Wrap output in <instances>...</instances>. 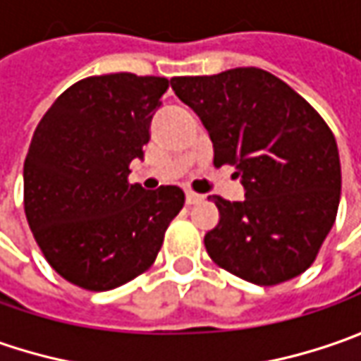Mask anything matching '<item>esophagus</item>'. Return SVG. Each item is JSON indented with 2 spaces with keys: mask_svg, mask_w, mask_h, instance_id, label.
<instances>
[{
  "mask_svg": "<svg viewBox=\"0 0 361 361\" xmlns=\"http://www.w3.org/2000/svg\"><path fill=\"white\" fill-rule=\"evenodd\" d=\"M202 195H199V192H192V190H188L187 192V202L188 204H199V202H202Z\"/></svg>",
  "mask_w": 361,
  "mask_h": 361,
  "instance_id": "1",
  "label": "esophagus"
}]
</instances>
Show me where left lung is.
I'll use <instances>...</instances> for the list:
<instances>
[{
    "mask_svg": "<svg viewBox=\"0 0 361 361\" xmlns=\"http://www.w3.org/2000/svg\"><path fill=\"white\" fill-rule=\"evenodd\" d=\"M171 86L202 120L213 140V164L235 166L245 187V201L209 197L221 215L204 235L209 257L265 287L301 275L315 261L340 204V154L326 120L261 68L178 76Z\"/></svg>",
    "mask_w": 361,
    "mask_h": 361,
    "instance_id": "1",
    "label": "left lung"
}]
</instances>
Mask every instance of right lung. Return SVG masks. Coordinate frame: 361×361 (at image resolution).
<instances>
[{
    "instance_id": "obj_1",
    "label": "right lung",
    "mask_w": 361,
    "mask_h": 361,
    "mask_svg": "<svg viewBox=\"0 0 361 361\" xmlns=\"http://www.w3.org/2000/svg\"><path fill=\"white\" fill-rule=\"evenodd\" d=\"M169 80L128 72L72 84L39 120L23 162V209L51 269L88 291L145 273L185 204L183 188L128 180Z\"/></svg>"
}]
</instances>
